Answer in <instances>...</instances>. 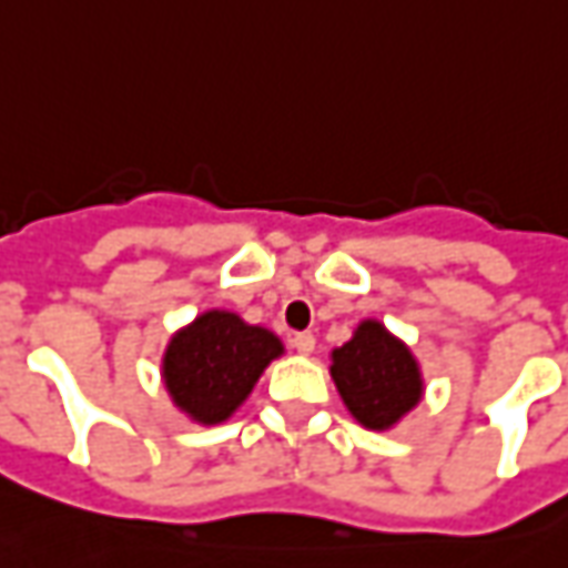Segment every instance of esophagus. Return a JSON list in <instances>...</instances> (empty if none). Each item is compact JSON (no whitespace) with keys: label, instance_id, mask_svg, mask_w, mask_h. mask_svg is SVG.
<instances>
[{"label":"esophagus","instance_id":"1","mask_svg":"<svg viewBox=\"0 0 568 568\" xmlns=\"http://www.w3.org/2000/svg\"><path fill=\"white\" fill-rule=\"evenodd\" d=\"M291 346L300 352V355H312V352H315V336H312V334H293Z\"/></svg>","mask_w":568,"mask_h":568}]
</instances>
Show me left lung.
Here are the masks:
<instances>
[{"instance_id":"8db88e82","label":"left lung","mask_w":568,"mask_h":568,"mask_svg":"<svg viewBox=\"0 0 568 568\" xmlns=\"http://www.w3.org/2000/svg\"><path fill=\"white\" fill-rule=\"evenodd\" d=\"M331 377L343 405L367 429H389L424 396V377L410 349L381 322L367 318L349 343L334 349Z\"/></svg>"}]
</instances>
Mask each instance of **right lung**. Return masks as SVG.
Segmentation results:
<instances>
[{
	"label": "right lung",
	"instance_id": "obj_1",
	"mask_svg": "<svg viewBox=\"0 0 568 568\" xmlns=\"http://www.w3.org/2000/svg\"><path fill=\"white\" fill-rule=\"evenodd\" d=\"M284 352L265 327L234 312L210 308L172 336L163 352V383L191 420L203 426L229 420L253 393L260 374Z\"/></svg>",
	"mask_w": 568,
	"mask_h": 568
}]
</instances>
